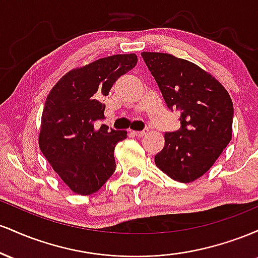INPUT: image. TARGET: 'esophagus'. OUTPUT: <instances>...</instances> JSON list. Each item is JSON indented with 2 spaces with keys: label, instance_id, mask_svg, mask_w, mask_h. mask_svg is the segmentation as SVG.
Wrapping results in <instances>:
<instances>
[{
  "label": "esophagus",
  "instance_id": "obj_1",
  "mask_svg": "<svg viewBox=\"0 0 258 258\" xmlns=\"http://www.w3.org/2000/svg\"><path fill=\"white\" fill-rule=\"evenodd\" d=\"M147 132H148V130H143V131H133L132 135L136 136V137L141 138V137H143V136H146Z\"/></svg>",
  "mask_w": 258,
  "mask_h": 258
}]
</instances>
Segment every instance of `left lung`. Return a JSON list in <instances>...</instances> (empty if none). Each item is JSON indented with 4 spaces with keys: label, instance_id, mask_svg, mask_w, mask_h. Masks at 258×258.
<instances>
[{
    "label": "left lung",
    "instance_id": "8db88e82",
    "mask_svg": "<svg viewBox=\"0 0 258 258\" xmlns=\"http://www.w3.org/2000/svg\"><path fill=\"white\" fill-rule=\"evenodd\" d=\"M142 58L167 108L180 114V128L165 133L156 166L177 182H193L211 168L232 139V99L217 80L185 59L156 52H143Z\"/></svg>",
    "mask_w": 258,
    "mask_h": 258
}]
</instances>
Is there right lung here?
Listing matches in <instances>:
<instances>
[{"instance_id": "obj_1", "label": "right lung", "mask_w": 258, "mask_h": 258, "mask_svg": "<svg viewBox=\"0 0 258 258\" xmlns=\"http://www.w3.org/2000/svg\"><path fill=\"white\" fill-rule=\"evenodd\" d=\"M137 61L135 53L98 59L64 75L47 96L38 144L74 193H96L114 173L115 146L127 132L108 131L106 125L96 130L94 122L105 117L100 98Z\"/></svg>"}]
</instances>
